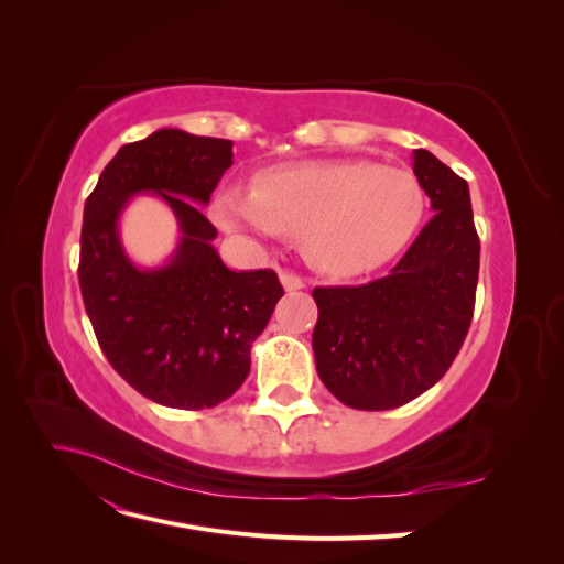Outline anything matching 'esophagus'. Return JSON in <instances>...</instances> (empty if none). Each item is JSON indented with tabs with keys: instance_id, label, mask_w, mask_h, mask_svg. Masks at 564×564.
<instances>
[{
	"instance_id": "1",
	"label": "esophagus",
	"mask_w": 564,
	"mask_h": 564,
	"mask_svg": "<svg viewBox=\"0 0 564 564\" xmlns=\"http://www.w3.org/2000/svg\"><path fill=\"white\" fill-rule=\"evenodd\" d=\"M280 282L286 292H299V289L305 286V280L301 275H296V272H289V270L280 272Z\"/></svg>"
}]
</instances>
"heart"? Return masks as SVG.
<instances>
[{
  "label": "heart",
  "mask_w": 564,
  "mask_h": 564,
  "mask_svg": "<svg viewBox=\"0 0 564 564\" xmlns=\"http://www.w3.org/2000/svg\"><path fill=\"white\" fill-rule=\"evenodd\" d=\"M214 212L228 228L301 237L313 265L357 275L383 265L412 240L425 195L404 169L367 160L303 162L263 172L256 187L224 185Z\"/></svg>",
  "instance_id": "1"
}]
</instances>
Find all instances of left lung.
Returning <instances> with one entry per match:
<instances>
[{
    "label": "left lung",
    "mask_w": 564,
    "mask_h": 564,
    "mask_svg": "<svg viewBox=\"0 0 564 564\" xmlns=\"http://www.w3.org/2000/svg\"><path fill=\"white\" fill-rule=\"evenodd\" d=\"M414 174L435 216L386 278L315 286V365L332 395L383 412L419 398L452 367L468 334L480 237L468 183L433 152L414 150Z\"/></svg>",
    "instance_id": "obj_1"
}]
</instances>
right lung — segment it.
<instances>
[{"mask_svg":"<svg viewBox=\"0 0 564 564\" xmlns=\"http://www.w3.org/2000/svg\"><path fill=\"white\" fill-rule=\"evenodd\" d=\"M232 164V141L160 129L117 150L84 204L79 289L100 350L148 400L209 409L240 388L251 344L284 289L275 270L235 272L220 261L216 228L197 204ZM139 192L173 207L182 242L166 267H133L116 235L118 214Z\"/></svg>","mask_w":564,"mask_h":564,"instance_id":"right-lung-1","label":"right lung"}]
</instances>
